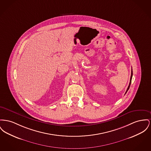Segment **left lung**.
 Instances as JSON below:
<instances>
[{"instance_id": "8db88e82", "label": "left lung", "mask_w": 151, "mask_h": 151, "mask_svg": "<svg viewBox=\"0 0 151 151\" xmlns=\"http://www.w3.org/2000/svg\"><path fill=\"white\" fill-rule=\"evenodd\" d=\"M132 75H133V71H132V70H131V78H130V82H129V86H128V88L127 89V91H126V92H125V93L127 92V91H128V90L129 89V87H130V85H131V81H132Z\"/></svg>"}]
</instances>
